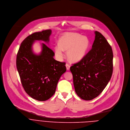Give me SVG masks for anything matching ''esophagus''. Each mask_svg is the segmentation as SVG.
<instances>
[{"label":"esophagus","mask_w":130,"mask_h":130,"mask_svg":"<svg viewBox=\"0 0 130 130\" xmlns=\"http://www.w3.org/2000/svg\"><path fill=\"white\" fill-rule=\"evenodd\" d=\"M66 69L67 70H69V69H70V65H69V64H66Z\"/></svg>","instance_id":"obj_1"}]
</instances>
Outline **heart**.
<instances>
[{
	"instance_id": "obj_1",
	"label": "heart",
	"mask_w": 130,
	"mask_h": 130,
	"mask_svg": "<svg viewBox=\"0 0 130 130\" xmlns=\"http://www.w3.org/2000/svg\"><path fill=\"white\" fill-rule=\"evenodd\" d=\"M89 46V41L87 37L75 32H66L60 37L55 52L58 58L62 59L63 51L67 52L68 59L72 62H77L85 57Z\"/></svg>"
}]
</instances>
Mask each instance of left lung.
Returning <instances> with one entry per match:
<instances>
[{"mask_svg":"<svg viewBox=\"0 0 130 130\" xmlns=\"http://www.w3.org/2000/svg\"><path fill=\"white\" fill-rule=\"evenodd\" d=\"M94 33L92 49L70 68L75 92L86 101L92 100L102 92L113 72L112 48L102 34Z\"/></svg>","mask_w":130,"mask_h":130,"instance_id":"8db88e82","label":"left lung"}]
</instances>
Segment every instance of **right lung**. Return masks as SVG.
Listing matches in <instances>:
<instances>
[{
    "instance_id": "add662e5",
    "label": "right lung",
    "mask_w": 130,
    "mask_h": 130,
    "mask_svg": "<svg viewBox=\"0 0 130 130\" xmlns=\"http://www.w3.org/2000/svg\"><path fill=\"white\" fill-rule=\"evenodd\" d=\"M51 29L34 32L21 43L16 58V66L23 87L27 94L39 101H45L55 93L61 75L66 72L65 63L54 59L55 53L45 43L37 55L32 51L36 41L48 43Z\"/></svg>"
}]
</instances>
